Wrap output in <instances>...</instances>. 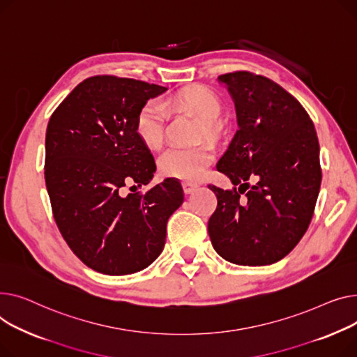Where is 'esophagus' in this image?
I'll return each mask as SVG.
<instances>
[{"instance_id": "esophagus-1", "label": "esophagus", "mask_w": 357, "mask_h": 357, "mask_svg": "<svg viewBox=\"0 0 357 357\" xmlns=\"http://www.w3.org/2000/svg\"><path fill=\"white\" fill-rule=\"evenodd\" d=\"M199 184L197 183H192V181H183V190L185 195H192L197 190Z\"/></svg>"}]
</instances>
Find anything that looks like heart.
<instances>
[{"label": "heart", "instance_id": "heart-1", "mask_svg": "<svg viewBox=\"0 0 357 357\" xmlns=\"http://www.w3.org/2000/svg\"><path fill=\"white\" fill-rule=\"evenodd\" d=\"M167 105L195 114L202 121L200 132L206 137L216 134L215 121L220 115L222 105L213 91L204 86H188L167 99ZM165 121V105L160 99L145 100L135 115V135L149 149H158L164 138ZM213 160L215 151L211 145H200L196 149H169L160 157L158 167L167 177L195 181L204 176Z\"/></svg>", "mask_w": 357, "mask_h": 357}]
</instances>
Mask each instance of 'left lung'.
Returning a JSON list of instances; mask_svg holds the SVG:
<instances>
[{
  "label": "left lung",
  "mask_w": 357,
  "mask_h": 357,
  "mask_svg": "<svg viewBox=\"0 0 357 357\" xmlns=\"http://www.w3.org/2000/svg\"><path fill=\"white\" fill-rule=\"evenodd\" d=\"M235 103L238 131L216 164L239 188L208 185L218 207L207 230L226 261L262 266L297 246L320 192V145L301 103L275 82L249 72L218 77ZM248 179L257 183L248 187ZM246 192L247 199L240 200Z\"/></svg>",
  "instance_id": "left-lung-1"
}]
</instances>
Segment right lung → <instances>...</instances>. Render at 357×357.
Returning <instances> with one entry per match:
<instances>
[{"instance_id":"obj_1","label":"right lung","mask_w":357,"mask_h":357,"mask_svg":"<svg viewBox=\"0 0 357 357\" xmlns=\"http://www.w3.org/2000/svg\"><path fill=\"white\" fill-rule=\"evenodd\" d=\"M167 88L115 76L83 80L53 112L46 131L45 178L53 216L73 254L93 271L128 275L162 252L167 222L184 200L165 178L145 195L155 161L134 131L141 105ZM135 187V185H132Z\"/></svg>"}]
</instances>
